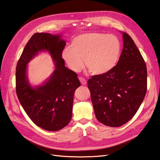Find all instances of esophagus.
Listing matches in <instances>:
<instances>
[{"label": "esophagus", "mask_w": 160, "mask_h": 160, "mask_svg": "<svg viewBox=\"0 0 160 160\" xmlns=\"http://www.w3.org/2000/svg\"><path fill=\"white\" fill-rule=\"evenodd\" d=\"M79 80H80V82H81V84H82V85H85V84H87V80H86L85 79H84V78H80Z\"/></svg>", "instance_id": "34e87169"}]
</instances>
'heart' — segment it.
Returning <instances> with one entry per match:
<instances>
[{
  "label": "heart",
  "instance_id": "heart-1",
  "mask_svg": "<svg viewBox=\"0 0 160 160\" xmlns=\"http://www.w3.org/2000/svg\"><path fill=\"white\" fill-rule=\"evenodd\" d=\"M122 45L117 36L104 33H86L78 35L67 47L62 56L68 67L74 72L83 67V60L93 75H104L117 65Z\"/></svg>",
  "mask_w": 160,
  "mask_h": 160
}]
</instances>
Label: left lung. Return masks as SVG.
I'll return each mask as SVG.
<instances>
[{
  "instance_id": "left-lung-1",
  "label": "left lung",
  "mask_w": 160,
  "mask_h": 160,
  "mask_svg": "<svg viewBox=\"0 0 160 160\" xmlns=\"http://www.w3.org/2000/svg\"><path fill=\"white\" fill-rule=\"evenodd\" d=\"M123 49L117 65L88 80L95 115L106 126L118 127L136 113L147 89V69L131 37L122 32Z\"/></svg>"
}]
</instances>
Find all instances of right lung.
I'll return each instance as SVG.
<instances>
[{"label":"right lung","instance_id":"1","mask_svg":"<svg viewBox=\"0 0 160 160\" xmlns=\"http://www.w3.org/2000/svg\"><path fill=\"white\" fill-rule=\"evenodd\" d=\"M65 45L60 34L34 33L17 63L16 90L20 103L33 123L46 131H58L69 123L74 92L80 86L77 74L64 66L62 53ZM42 51L52 56L55 69L42 85L33 87L27 78V64Z\"/></svg>","mask_w":160,"mask_h":160}]
</instances>
